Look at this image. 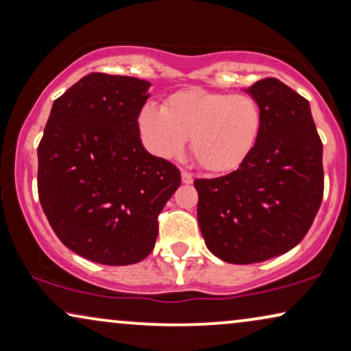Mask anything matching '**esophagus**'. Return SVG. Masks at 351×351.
<instances>
[{"label":"esophagus","instance_id":"esophagus-1","mask_svg":"<svg viewBox=\"0 0 351 351\" xmlns=\"http://www.w3.org/2000/svg\"><path fill=\"white\" fill-rule=\"evenodd\" d=\"M182 182H184V184H191V182H193V176H191L190 172L182 171Z\"/></svg>","mask_w":351,"mask_h":351}]
</instances>
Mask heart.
<instances>
[{
  "mask_svg": "<svg viewBox=\"0 0 351 351\" xmlns=\"http://www.w3.org/2000/svg\"><path fill=\"white\" fill-rule=\"evenodd\" d=\"M262 131V110L246 94L179 90L165 108L143 105L138 132L147 150L158 158H176L191 137V155L203 169L228 174L241 167Z\"/></svg>",
  "mask_w": 351,
  "mask_h": 351,
  "instance_id": "b5f03b06",
  "label": "heart"
}]
</instances>
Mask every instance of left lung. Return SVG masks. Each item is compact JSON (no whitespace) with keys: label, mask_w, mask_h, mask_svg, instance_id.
<instances>
[{"label":"left lung","mask_w":351,"mask_h":351,"mask_svg":"<svg viewBox=\"0 0 351 351\" xmlns=\"http://www.w3.org/2000/svg\"><path fill=\"white\" fill-rule=\"evenodd\" d=\"M246 93L262 110V131L251 156L227 176L195 180L206 246L238 265L297 246L324 191L323 143L308 100L276 78L257 81Z\"/></svg>","instance_id":"obj_1"}]
</instances>
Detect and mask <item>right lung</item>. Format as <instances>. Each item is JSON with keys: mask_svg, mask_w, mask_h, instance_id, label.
Wrapping results in <instances>:
<instances>
[{"mask_svg": "<svg viewBox=\"0 0 351 351\" xmlns=\"http://www.w3.org/2000/svg\"><path fill=\"white\" fill-rule=\"evenodd\" d=\"M150 83L90 73L54 100L38 145V195L57 238L102 265H131L155 247L158 215L180 171L142 145Z\"/></svg>", "mask_w": 351, "mask_h": 351, "instance_id": "obj_1", "label": "right lung"}]
</instances>
